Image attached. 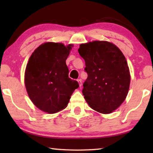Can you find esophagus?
Returning <instances> with one entry per match:
<instances>
[{
  "label": "esophagus",
  "mask_w": 153,
  "mask_h": 153,
  "mask_svg": "<svg viewBox=\"0 0 153 153\" xmlns=\"http://www.w3.org/2000/svg\"><path fill=\"white\" fill-rule=\"evenodd\" d=\"M77 82H78V84H79V86H82V79H77Z\"/></svg>",
  "instance_id": "1"
}]
</instances>
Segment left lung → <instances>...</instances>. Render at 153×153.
Listing matches in <instances>:
<instances>
[{
    "instance_id": "left-lung-1",
    "label": "left lung",
    "mask_w": 153,
    "mask_h": 153,
    "mask_svg": "<svg viewBox=\"0 0 153 153\" xmlns=\"http://www.w3.org/2000/svg\"><path fill=\"white\" fill-rule=\"evenodd\" d=\"M88 77L83 95L92 109L107 114L120 107L128 95L130 74L125 56L117 46L107 41L80 45Z\"/></svg>"
}]
</instances>
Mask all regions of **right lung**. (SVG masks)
<instances>
[{
    "label": "right lung",
    "mask_w": 153,
    "mask_h": 153,
    "mask_svg": "<svg viewBox=\"0 0 153 153\" xmlns=\"http://www.w3.org/2000/svg\"><path fill=\"white\" fill-rule=\"evenodd\" d=\"M72 45L46 42L38 46L29 59L25 71L28 96L39 109L55 113L65 108L71 94L79 87L69 77L66 65Z\"/></svg>",
    "instance_id": "add662e5"
}]
</instances>
